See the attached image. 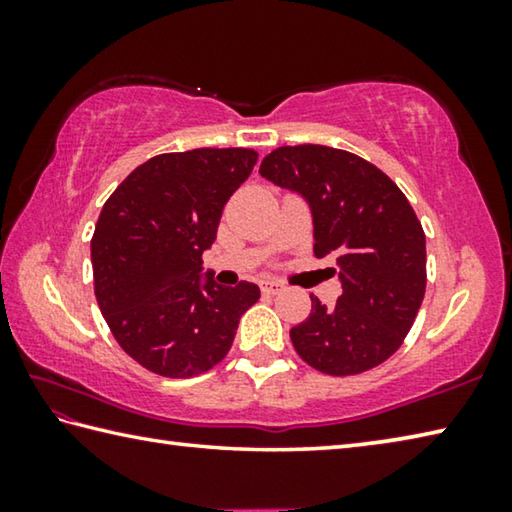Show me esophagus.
<instances>
[{
	"mask_svg": "<svg viewBox=\"0 0 512 512\" xmlns=\"http://www.w3.org/2000/svg\"><path fill=\"white\" fill-rule=\"evenodd\" d=\"M262 291L268 293V296H275V293L282 291V282L271 280V277H268V280H262Z\"/></svg>",
	"mask_w": 512,
	"mask_h": 512,
	"instance_id": "obj_1",
	"label": "esophagus"
}]
</instances>
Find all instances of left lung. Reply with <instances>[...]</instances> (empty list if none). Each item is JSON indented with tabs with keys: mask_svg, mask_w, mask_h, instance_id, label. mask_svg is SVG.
Instances as JSON below:
<instances>
[{
	"mask_svg": "<svg viewBox=\"0 0 512 512\" xmlns=\"http://www.w3.org/2000/svg\"><path fill=\"white\" fill-rule=\"evenodd\" d=\"M259 173L305 198L314 255L339 266V300L327 307L311 296L307 320L291 327L293 348L334 377L384 363L409 334L427 289V241L411 203L375 164L332 146H280Z\"/></svg>",
	"mask_w": 512,
	"mask_h": 512,
	"instance_id": "left-lung-1",
	"label": "left lung"
}]
</instances>
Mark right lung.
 Here are the masks:
<instances>
[{
	"mask_svg": "<svg viewBox=\"0 0 512 512\" xmlns=\"http://www.w3.org/2000/svg\"><path fill=\"white\" fill-rule=\"evenodd\" d=\"M255 162L253 149L162 153L103 205L90 244L94 296L121 350L155 375L214 368L259 300L253 282L219 287L203 273L223 207Z\"/></svg>",
	"mask_w": 512,
	"mask_h": 512,
	"instance_id": "right-lung-1",
	"label": "right lung"
}]
</instances>
